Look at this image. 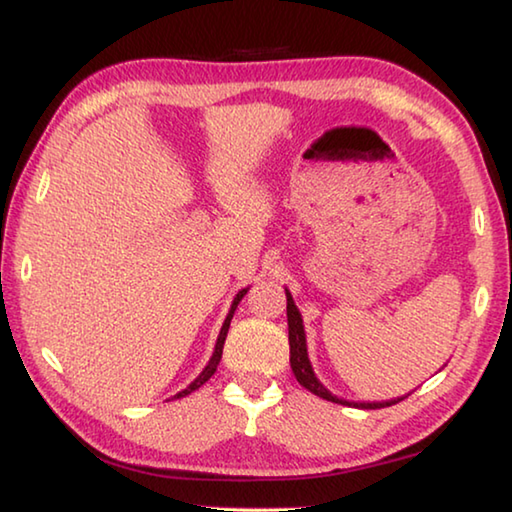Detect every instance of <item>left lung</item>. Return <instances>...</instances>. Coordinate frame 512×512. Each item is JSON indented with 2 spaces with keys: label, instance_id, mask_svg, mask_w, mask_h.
I'll list each match as a JSON object with an SVG mask.
<instances>
[{
  "label": "left lung",
  "instance_id": "1",
  "mask_svg": "<svg viewBox=\"0 0 512 512\" xmlns=\"http://www.w3.org/2000/svg\"><path fill=\"white\" fill-rule=\"evenodd\" d=\"M287 318H289L291 370H293V375H296V379L300 381V386H305L309 393L323 397V400H327V402H336V404H345V406H357V409H384V406H391V404L402 400V397H397V400H391V402H348V400H339V397L329 393L327 388L316 379L314 370H311V363H309V357H307L305 327H302L300 311L296 307V302H293L289 291H287Z\"/></svg>",
  "mask_w": 512,
  "mask_h": 512
}]
</instances>
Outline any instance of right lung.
<instances>
[{
    "label": "right lung",
    "instance_id": "1",
    "mask_svg": "<svg viewBox=\"0 0 512 512\" xmlns=\"http://www.w3.org/2000/svg\"><path fill=\"white\" fill-rule=\"evenodd\" d=\"M244 293H246V289L244 291H239L237 293V298H235V302H232V307H230V314L225 316V323H223V327H221V334H219V339H216V348H214V354H212V359H210V363H207L205 366V370L201 372V375H198L192 384H189L185 391H180L176 397H185V395H189V393H194V391H198V388H201L207 379H210L214 372H216V366H219V361H221V354H223V343H225V336H228V329H230V320H232V314H235V309H237V305H239V300L244 298Z\"/></svg>",
    "mask_w": 512,
    "mask_h": 512
}]
</instances>
